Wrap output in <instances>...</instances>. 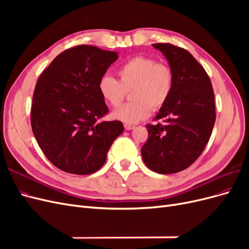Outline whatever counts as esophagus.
I'll use <instances>...</instances> for the list:
<instances>
[{
    "mask_svg": "<svg viewBox=\"0 0 249 249\" xmlns=\"http://www.w3.org/2000/svg\"><path fill=\"white\" fill-rule=\"evenodd\" d=\"M134 127H135V125H134V124H124V129H125V130H127V131H129V130H133Z\"/></svg>",
    "mask_w": 249,
    "mask_h": 249,
    "instance_id": "1",
    "label": "esophagus"
}]
</instances>
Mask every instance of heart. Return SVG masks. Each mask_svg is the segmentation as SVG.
<instances>
[{
	"label": "heart",
	"mask_w": 249,
	"mask_h": 249,
	"mask_svg": "<svg viewBox=\"0 0 249 249\" xmlns=\"http://www.w3.org/2000/svg\"><path fill=\"white\" fill-rule=\"evenodd\" d=\"M118 80L105 74L97 84L104 102L113 108L123 104L126 91L132 102L112 113V117L125 124H136L147 118L153 110L165 106L171 95L175 77L171 67L157 60L136 56L117 69Z\"/></svg>",
	"instance_id": "heart-1"
}]
</instances>
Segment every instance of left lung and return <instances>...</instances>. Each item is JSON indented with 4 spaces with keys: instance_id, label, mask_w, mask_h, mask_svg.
Listing matches in <instances>:
<instances>
[{
    "instance_id": "obj_1",
    "label": "left lung",
    "mask_w": 249,
    "mask_h": 249,
    "mask_svg": "<svg viewBox=\"0 0 249 249\" xmlns=\"http://www.w3.org/2000/svg\"><path fill=\"white\" fill-rule=\"evenodd\" d=\"M173 71L175 85L165 106L146 124L148 138L141 148L143 162L161 175L179 172L196 161L205 149L216 119L212 83L189 52L170 43H154Z\"/></svg>"
}]
</instances>
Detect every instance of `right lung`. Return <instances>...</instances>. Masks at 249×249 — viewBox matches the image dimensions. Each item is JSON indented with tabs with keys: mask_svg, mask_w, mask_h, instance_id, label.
I'll list each match as a JSON object with an SVG mask.
<instances>
[{
	"mask_svg": "<svg viewBox=\"0 0 249 249\" xmlns=\"http://www.w3.org/2000/svg\"><path fill=\"white\" fill-rule=\"evenodd\" d=\"M116 52L82 44L59 54L36 83L31 126L39 147L59 169L90 175L106 162L124 132L122 122H103L109 109L97 89Z\"/></svg>",
	"mask_w": 249,
	"mask_h": 249,
	"instance_id": "add662e5",
	"label": "right lung"
}]
</instances>
